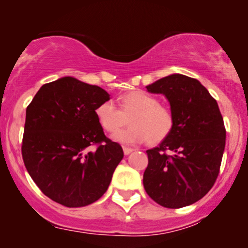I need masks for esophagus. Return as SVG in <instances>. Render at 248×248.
<instances>
[{"mask_svg": "<svg viewBox=\"0 0 248 248\" xmlns=\"http://www.w3.org/2000/svg\"><path fill=\"white\" fill-rule=\"evenodd\" d=\"M123 151H124V155H130L132 151H133V149L128 148V147H123Z\"/></svg>", "mask_w": 248, "mask_h": 248, "instance_id": "esophagus-1", "label": "esophagus"}]
</instances>
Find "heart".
<instances>
[{"instance_id":"b5f03b06","label":"heart","mask_w":248,"mask_h":248,"mask_svg":"<svg viewBox=\"0 0 248 248\" xmlns=\"http://www.w3.org/2000/svg\"><path fill=\"white\" fill-rule=\"evenodd\" d=\"M121 109L111 100L99 104L94 110L99 125L108 133H116L130 117L131 126L115 134V141L123 144H138L147 141L160 143L174 128V114L159 104L157 98L143 90H133L120 98Z\"/></svg>"}]
</instances>
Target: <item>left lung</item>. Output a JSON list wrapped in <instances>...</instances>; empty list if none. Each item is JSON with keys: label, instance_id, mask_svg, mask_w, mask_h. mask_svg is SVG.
I'll return each mask as SVG.
<instances>
[{"label": "left lung", "instance_id": "1", "mask_svg": "<svg viewBox=\"0 0 248 248\" xmlns=\"http://www.w3.org/2000/svg\"><path fill=\"white\" fill-rule=\"evenodd\" d=\"M147 90L167 98L175 123L167 139L147 150L144 189L165 208L191 205L211 189L219 175L226 128L218 104L200 81L183 74L162 78Z\"/></svg>", "mask_w": 248, "mask_h": 248}]
</instances>
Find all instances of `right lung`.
Wrapping results in <instances>:
<instances>
[{
  "label": "right lung",
  "instance_id": "obj_1",
  "mask_svg": "<svg viewBox=\"0 0 248 248\" xmlns=\"http://www.w3.org/2000/svg\"><path fill=\"white\" fill-rule=\"evenodd\" d=\"M106 100L100 87L64 77L44 84L27 107L23 162L40 191L64 206L99 200L124 157L97 121L94 110Z\"/></svg>",
  "mask_w": 248,
  "mask_h": 248
}]
</instances>
